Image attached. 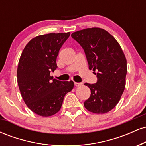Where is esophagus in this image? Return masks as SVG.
<instances>
[{"label": "esophagus", "instance_id": "1", "mask_svg": "<svg viewBox=\"0 0 146 146\" xmlns=\"http://www.w3.org/2000/svg\"><path fill=\"white\" fill-rule=\"evenodd\" d=\"M74 84H75V87H79V86H80L82 85V83H79V82H75L74 83Z\"/></svg>", "mask_w": 146, "mask_h": 146}]
</instances>
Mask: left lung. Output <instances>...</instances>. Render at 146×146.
Here are the masks:
<instances>
[{"label":"left lung","mask_w":146,"mask_h":146,"mask_svg":"<svg viewBox=\"0 0 146 146\" xmlns=\"http://www.w3.org/2000/svg\"><path fill=\"white\" fill-rule=\"evenodd\" d=\"M71 36L83 48L88 68L97 72V83L84 84L91 93L84 107L95 114L108 113L119 102L125 86L127 62L121 46L110 33L99 27L80 30Z\"/></svg>","instance_id":"left-lung-1"}]
</instances>
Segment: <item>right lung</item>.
Segmentation results:
<instances>
[{"instance_id": "1", "label": "right lung", "mask_w": 146, "mask_h": 146, "mask_svg": "<svg viewBox=\"0 0 146 146\" xmlns=\"http://www.w3.org/2000/svg\"><path fill=\"white\" fill-rule=\"evenodd\" d=\"M69 36L70 32L38 36L22 52L17 69L18 87L28 108L40 116L58 113L65 95L74 86L73 81H59L50 75L58 67L57 56Z\"/></svg>"}]
</instances>
